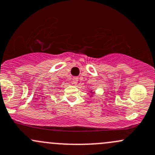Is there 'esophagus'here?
I'll return each mask as SVG.
<instances>
[{
    "instance_id": "34e87169",
    "label": "esophagus",
    "mask_w": 155,
    "mask_h": 155,
    "mask_svg": "<svg viewBox=\"0 0 155 155\" xmlns=\"http://www.w3.org/2000/svg\"><path fill=\"white\" fill-rule=\"evenodd\" d=\"M78 77H74L72 78V84H74V85L78 84Z\"/></svg>"
}]
</instances>
